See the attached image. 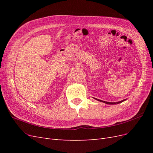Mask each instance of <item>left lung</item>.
Wrapping results in <instances>:
<instances>
[{
    "label": "left lung",
    "mask_w": 153,
    "mask_h": 153,
    "mask_svg": "<svg viewBox=\"0 0 153 153\" xmlns=\"http://www.w3.org/2000/svg\"><path fill=\"white\" fill-rule=\"evenodd\" d=\"M96 100H98V101H102V102H103V103H106V104H109V105H112V104H116V103H121V102H123V101H125V100H123V101H118V102H117V103H110V102H106V101H101V100H98V99H96V98H95Z\"/></svg>",
    "instance_id": "1"
}]
</instances>
